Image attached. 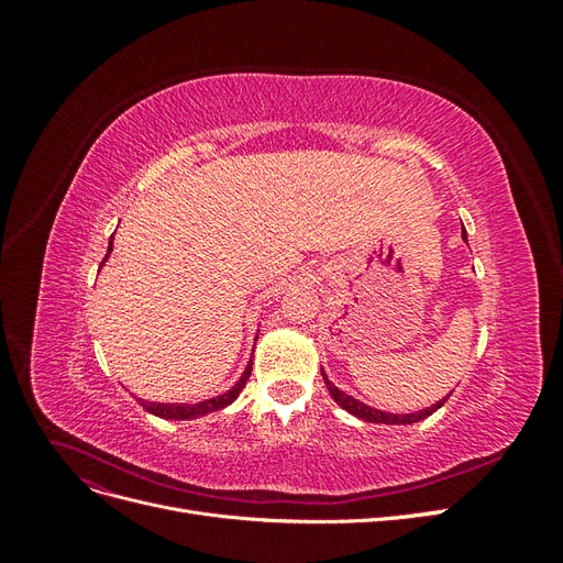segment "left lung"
<instances>
[{"label":"left lung","instance_id":"left-lung-1","mask_svg":"<svg viewBox=\"0 0 563 563\" xmlns=\"http://www.w3.org/2000/svg\"><path fill=\"white\" fill-rule=\"evenodd\" d=\"M463 240L467 242L465 228H463ZM321 376H323V383H327V387H329V395L333 397V401H335L340 408H345V411L352 413L354 418L366 420V422H378V424H413V422H420V420H424L428 416H432L434 411H439V408L444 406L446 399L451 397V395H446L444 399H439V401H434L432 406L422 408V411H413V413H387V411H378V408H373V406H368V404H364V401H360V399L350 397L347 391L335 387V385L329 380L327 373H323V368H321Z\"/></svg>","mask_w":563,"mask_h":563}]
</instances>
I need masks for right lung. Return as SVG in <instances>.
I'll return each instance as SVG.
<instances>
[{"label":"right lung","mask_w":563,"mask_h":563,"mask_svg":"<svg viewBox=\"0 0 563 563\" xmlns=\"http://www.w3.org/2000/svg\"><path fill=\"white\" fill-rule=\"evenodd\" d=\"M112 240H114V234L110 236L108 253H106L103 263H100V267H103L108 263V258H110ZM255 340H258V335H255ZM251 366H253V360H249V364H246V368L242 373V378L236 380L228 391H223V395H218V397L203 399V401H197V404H159V401H145V399H139V404L145 408L147 413L157 416V418H164V420H195V418H201V416H209L213 411H223L225 406H230L236 397H240V391L244 389V385H246V380L251 376Z\"/></svg>","instance_id":"add662e5"}]
</instances>
